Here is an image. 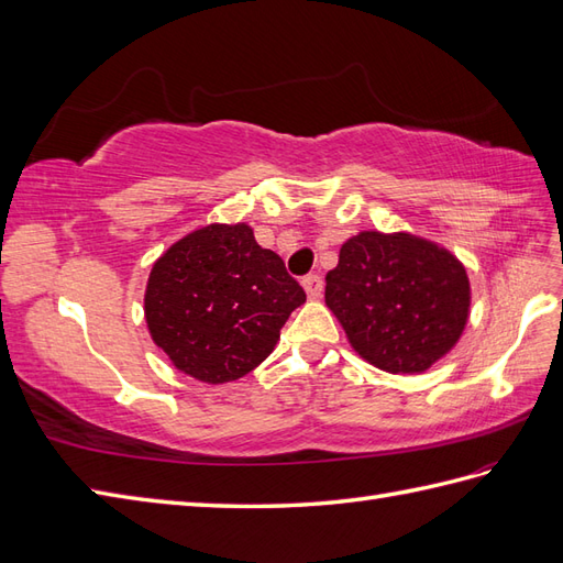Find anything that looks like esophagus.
<instances>
[{"label": "esophagus", "instance_id": "34e87169", "mask_svg": "<svg viewBox=\"0 0 563 563\" xmlns=\"http://www.w3.org/2000/svg\"><path fill=\"white\" fill-rule=\"evenodd\" d=\"M322 286H324V282H322L320 274H306V277H303V289H306L308 298H320Z\"/></svg>", "mask_w": 563, "mask_h": 563}]
</instances>
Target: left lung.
<instances>
[{
  "mask_svg": "<svg viewBox=\"0 0 563 563\" xmlns=\"http://www.w3.org/2000/svg\"><path fill=\"white\" fill-rule=\"evenodd\" d=\"M324 300L365 361L396 375L428 369L456 344L471 284L449 251L410 234L363 231L327 272Z\"/></svg>",
  "mask_w": 563,
  "mask_h": 563,
  "instance_id": "1",
  "label": "left lung"
}]
</instances>
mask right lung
<instances>
[{"instance_id":"add662e5","label":"right lung","mask_w":563,"mask_h":563,"mask_svg":"<svg viewBox=\"0 0 563 563\" xmlns=\"http://www.w3.org/2000/svg\"><path fill=\"white\" fill-rule=\"evenodd\" d=\"M306 291L245 224H210L174 243L147 279L145 320L181 373L224 385L277 344Z\"/></svg>"}]
</instances>
